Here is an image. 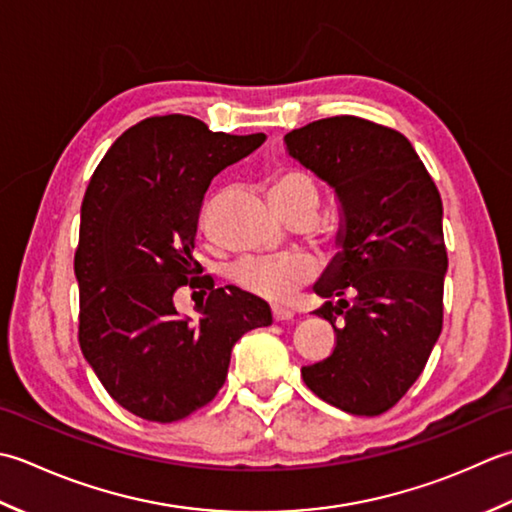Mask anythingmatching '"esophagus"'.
<instances>
[{"instance_id": "esophagus-1", "label": "esophagus", "mask_w": 512, "mask_h": 512, "mask_svg": "<svg viewBox=\"0 0 512 512\" xmlns=\"http://www.w3.org/2000/svg\"><path fill=\"white\" fill-rule=\"evenodd\" d=\"M271 316H274L276 322H283V320H291V318H294V311L287 309V307L274 305V307H271Z\"/></svg>"}]
</instances>
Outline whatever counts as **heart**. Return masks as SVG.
Returning <instances> with one entry per match:
<instances>
[{"instance_id": "obj_1", "label": "heart", "mask_w": 512, "mask_h": 512, "mask_svg": "<svg viewBox=\"0 0 512 512\" xmlns=\"http://www.w3.org/2000/svg\"><path fill=\"white\" fill-rule=\"evenodd\" d=\"M271 203L280 214H289L298 207H309L316 216L318 185L307 172L287 168L274 176L269 185ZM318 260L307 252H280L245 256L234 265L232 276L245 291L267 300H287L296 291L314 280Z\"/></svg>"}]
</instances>
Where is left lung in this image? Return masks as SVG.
I'll list each match as a JSON object with an SVG mask.
<instances>
[{
    "instance_id": "8db88e82",
    "label": "left lung",
    "mask_w": 512,
    "mask_h": 512,
    "mask_svg": "<svg viewBox=\"0 0 512 512\" xmlns=\"http://www.w3.org/2000/svg\"><path fill=\"white\" fill-rule=\"evenodd\" d=\"M291 159L338 196L340 229L314 285L336 349L302 367L320 400L353 415L389 411L420 378L442 331L448 267L442 198L404 134L329 117L285 134Z\"/></svg>"
}]
</instances>
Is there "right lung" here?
<instances>
[{
    "mask_svg": "<svg viewBox=\"0 0 512 512\" xmlns=\"http://www.w3.org/2000/svg\"><path fill=\"white\" fill-rule=\"evenodd\" d=\"M265 134L212 132L185 114L150 117L112 143L81 203L75 276L79 344L103 389L148 422H176L214 400L243 333L271 309L234 285L214 287L194 238L203 196ZM183 284L211 291L192 321L173 307Z\"/></svg>",
    "mask_w": 512,
    "mask_h": 512,
    "instance_id": "obj_1",
    "label": "right lung"
}]
</instances>
